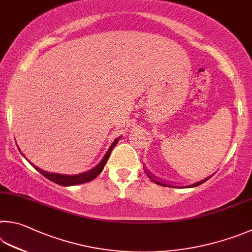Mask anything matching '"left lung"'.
Returning a JSON list of instances; mask_svg holds the SVG:
<instances>
[{"instance_id":"1","label":"left lung","mask_w":252,"mask_h":252,"mask_svg":"<svg viewBox=\"0 0 252 252\" xmlns=\"http://www.w3.org/2000/svg\"><path fill=\"white\" fill-rule=\"evenodd\" d=\"M146 174H147V176H148V177H149V179H152V180H153V182H154V183H155V184H157V185H164V184H161V183H159V182H157V180H155V179H154V178L152 177V176H151V175H149V174L147 173V171H146ZM206 180H207V179H202V180H200V182H198V183H196V184H193V185H191V187H196V186H199V185H201L202 183H205V182H206ZM171 187H173V186H171Z\"/></svg>"}]
</instances>
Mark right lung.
<instances>
[{"instance_id": "obj_1", "label": "right lung", "mask_w": 252, "mask_h": 252, "mask_svg": "<svg viewBox=\"0 0 252 252\" xmlns=\"http://www.w3.org/2000/svg\"><path fill=\"white\" fill-rule=\"evenodd\" d=\"M121 139V137L116 138L113 142V144L110 145L109 149L107 151V153L105 154V156L103 159H101L99 161L98 165H96L94 168H92L91 170L88 171H85V173H82V174H77V175H63V174H57V173H50V171H46V170H43L41 168H38L37 166L33 165L32 162H31L30 160H28V158H25V155L24 154H22L23 155V157L25 158L26 160H28L31 165H32L35 169H36L38 173H41L44 177H46L48 180H51V182L55 183L57 185H61V186H75V185H81V184H85V183H88V182H92L93 179H95L97 176H98L101 171H103L104 167L106 165V162H107L108 158L110 156V153H112L113 148L116 146V144L118 143V140ZM17 148H19V146H17ZM19 151L21 152V149L19 148Z\"/></svg>"}]
</instances>
